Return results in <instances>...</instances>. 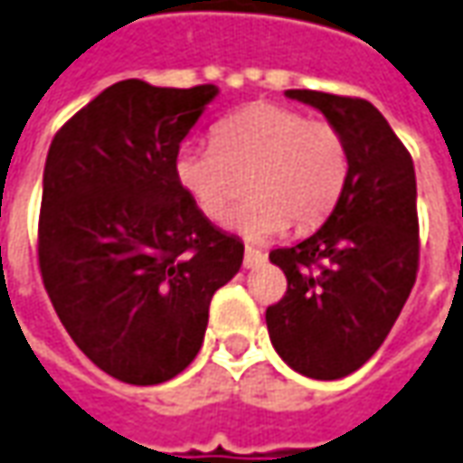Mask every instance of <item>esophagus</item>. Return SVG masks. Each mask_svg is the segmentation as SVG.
Instances as JSON below:
<instances>
[{"label": "esophagus", "mask_w": 463, "mask_h": 463, "mask_svg": "<svg viewBox=\"0 0 463 463\" xmlns=\"http://www.w3.org/2000/svg\"><path fill=\"white\" fill-rule=\"evenodd\" d=\"M263 260H266V256H263L260 250H256V248H245V256H243L245 269H256V266H260Z\"/></svg>", "instance_id": "esophagus-1"}]
</instances>
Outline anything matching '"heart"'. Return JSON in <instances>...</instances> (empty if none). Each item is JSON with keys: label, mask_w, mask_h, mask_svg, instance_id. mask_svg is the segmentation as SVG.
<instances>
[{"label": "heart", "mask_w": 463, "mask_h": 463, "mask_svg": "<svg viewBox=\"0 0 463 463\" xmlns=\"http://www.w3.org/2000/svg\"><path fill=\"white\" fill-rule=\"evenodd\" d=\"M350 172L347 144L326 121H309L288 106L256 103L222 118L213 144H184L175 159V177L200 215L218 222L241 194L250 200L231 218L248 241H269L322 222L337 205Z\"/></svg>", "instance_id": "heart-1"}]
</instances>
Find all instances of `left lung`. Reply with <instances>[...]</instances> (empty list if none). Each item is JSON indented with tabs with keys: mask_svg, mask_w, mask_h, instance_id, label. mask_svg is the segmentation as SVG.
<instances>
[{
	"mask_svg": "<svg viewBox=\"0 0 463 463\" xmlns=\"http://www.w3.org/2000/svg\"><path fill=\"white\" fill-rule=\"evenodd\" d=\"M286 96L337 128L350 172L322 228L271 250L288 288L266 309V324L288 367L314 380H339L375 354L416 284V169L373 103L319 90Z\"/></svg>",
	"mask_w": 463,
	"mask_h": 463,
	"instance_id": "left-lung-1",
	"label": "left lung"
}]
</instances>
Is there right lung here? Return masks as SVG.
<instances>
[{"label":"right lung","mask_w":463,"mask_h":463,"mask_svg":"<svg viewBox=\"0 0 463 463\" xmlns=\"http://www.w3.org/2000/svg\"><path fill=\"white\" fill-rule=\"evenodd\" d=\"M218 93L118 80L47 152V297L88 360L128 385L172 380L197 357L213 294L243 263L241 238L200 215L175 177L179 144Z\"/></svg>","instance_id":"obj_1"}]
</instances>
